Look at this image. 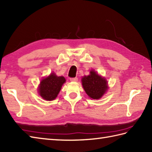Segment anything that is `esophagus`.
<instances>
[{
  "instance_id": "esophagus-1",
  "label": "esophagus",
  "mask_w": 152,
  "mask_h": 152,
  "mask_svg": "<svg viewBox=\"0 0 152 152\" xmlns=\"http://www.w3.org/2000/svg\"><path fill=\"white\" fill-rule=\"evenodd\" d=\"M70 80L71 82H77L78 81V78H70Z\"/></svg>"
}]
</instances>
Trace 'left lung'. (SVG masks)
<instances>
[{"instance_id": "obj_1", "label": "left lung", "mask_w": 152, "mask_h": 152, "mask_svg": "<svg viewBox=\"0 0 152 152\" xmlns=\"http://www.w3.org/2000/svg\"><path fill=\"white\" fill-rule=\"evenodd\" d=\"M82 82L86 93L94 99H99L103 96L108 88L106 80L99 76L94 70L90 71V75L83 77Z\"/></svg>"}]
</instances>
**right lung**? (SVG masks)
I'll use <instances>...</instances> for the list:
<instances>
[{"instance_id": "1", "label": "right lung", "mask_w": 152, "mask_h": 152, "mask_svg": "<svg viewBox=\"0 0 152 152\" xmlns=\"http://www.w3.org/2000/svg\"><path fill=\"white\" fill-rule=\"evenodd\" d=\"M66 82L63 76H57L51 73L50 76L43 78L40 83L39 93L44 99L52 101L58 96L62 84Z\"/></svg>"}]
</instances>
